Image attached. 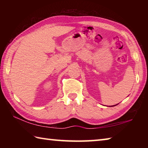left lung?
<instances>
[{"mask_svg": "<svg viewBox=\"0 0 148 148\" xmlns=\"http://www.w3.org/2000/svg\"><path fill=\"white\" fill-rule=\"evenodd\" d=\"M117 105V104H116ZM116 105H114V106H116Z\"/></svg>", "mask_w": 148, "mask_h": 148, "instance_id": "8db88e82", "label": "left lung"}]
</instances>
